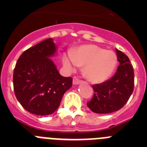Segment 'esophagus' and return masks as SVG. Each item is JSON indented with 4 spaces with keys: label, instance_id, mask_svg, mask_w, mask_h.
Instances as JSON below:
<instances>
[{
    "label": "esophagus",
    "instance_id": "34e87169",
    "mask_svg": "<svg viewBox=\"0 0 147 147\" xmlns=\"http://www.w3.org/2000/svg\"><path fill=\"white\" fill-rule=\"evenodd\" d=\"M82 82V80H80L79 78L76 77V76H74V77L73 78V83L74 84V85H79L80 83Z\"/></svg>",
    "mask_w": 147,
    "mask_h": 147
}]
</instances>
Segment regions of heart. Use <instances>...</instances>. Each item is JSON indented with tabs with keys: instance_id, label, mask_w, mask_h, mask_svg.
<instances>
[{
	"instance_id": "heart-1",
	"label": "heart",
	"mask_w": 147,
	"mask_h": 147,
	"mask_svg": "<svg viewBox=\"0 0 147 147\" xmlns=\"http://www.w3.org/2000/svg\"><path fill=\"white\" fill-rule=\"evenodd\" d=\"M117 62V56L113 51L96 45H84L63 57V63L67 69L74 70L78 65L85 66V76L94 83L108 80L115 71Z\"/></svg>"
}]
</instances>
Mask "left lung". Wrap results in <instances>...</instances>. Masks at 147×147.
Masks as SVG:
<instances>
[{
  "instance_id": "1",
  "label": "left lung",
  "mask_w": 147,
  "mask_h": 147,
  "mask_svg": "<svg viewBox=\"0 0 147 147\" xmlns=\"http://www.w3.org/2000/svg\"><path fill=\"white\" fill-rule=\"evenodd\" d=\"M119 65L111 79L93 85V98L87 103L96 113H110L120 110L128 102L134 90V70L129 59L116 49Z\"/></svg>"
}]
</instances>
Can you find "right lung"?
<instances>
[{"instance_id":"1","label":"right lung","mask_w":147,"mask_h":147,"mask_svg":"<svg viewBox=\"0 0 147 147\" xmlns=\"http://www.w3.org/2000/svg\"><path fill=\"white\" fill-rule=\"evenodd\" d=\"M55 52L53 40L46 39L26 50L16 62L13 74L15 96L32 114H52L72 86V78L61 76L49 58Z\"/></svg>"}]
</instances>
